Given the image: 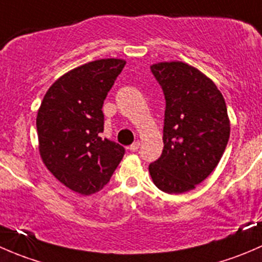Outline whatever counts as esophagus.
I'll use <instances>...</instances> for the list:
<instances>
[{
	"instance_id": "esophagus-1",
	"label": "esophagus",
	"mask_w": 262,
	"mask_h": 262,
	"mask_svg": "<svg viewBox=\"0 0 262 262\" xmlns=\"http://www.w3.org/2000/svg\"><path fill=\"white\" fill-rule=\"evenodd\" d=\"M139 147H141V142L137 141V142H134L133 144H130V147H129V149L133 150V152H136V150L139 149Z\"/></svg>"
}]
</instances>
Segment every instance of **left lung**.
Returning <instances> with one entry per match:
<instances>
[{
    "label": "left lung",
    "mask_w": 262,
    "mask_h": 262,
    "mask_svg": "<svg viewBox=\"0 0 262 262\" xmlns=\"http://www.w3.org/2000/svg\"><path fill=\"white\" fill-rule=\"evenodd\" d=\"M166 100L163 149L149 165L156 186L181 194L204 181L221 161L229 139L223 95L199 70L182 62L150 66Z\"/></svg>",
    "instance_id": "obj_1"
}]
</instances>
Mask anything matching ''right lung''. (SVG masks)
Wrapping results in <instances>:
<instances>
[{
	"label": "right lung",
	"mask_w": 262,
	"mask_h": 262,
	"mask_svg": "<svg viewBox=\"0 0 262 262\" xmlns=\"http://www.w3.org/2000/svg\"><path fill=\"white\" fill-rule=\"evenodd\" d=\"M125 60H94L58 78L47 91L36 116L39 152L58 181L81 195L100 191L125 153L101 138L102 105Z\"/></svg>",
	"instance_id": "obj_1"
}]
</instances>
